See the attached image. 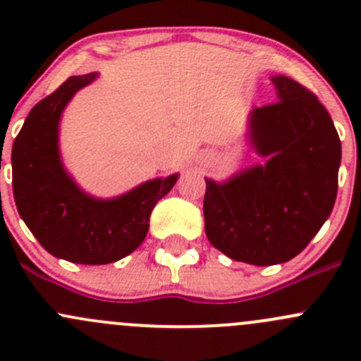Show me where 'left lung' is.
<instances>
[{"label": "left lung", "mask_w": 361, "mask_h": 361, "mask_svg": "<svg viewBox=\"0 0 361 361\" xmlns=\"http://www.w3.org/2000/svg\"><path fill=\"white\" fill-rule=\"evenodd\" d=\"M278 99L255 108L250 140L267 157L231 178L206 180L204 228L232 260L274 265L297 257L330 216L341 140L318 97L288 76H272Z\"/></svg>", "instance_id": "left-lung-1"}]
</instances>
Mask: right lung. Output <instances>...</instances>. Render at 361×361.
I'll return each mask as SVG.
<instances>
[{"instance_id": "1", "label": "right lung", "mask_w": 361, "mask_h": 361, "mask_svg": "<svg viewBox=\"0 0 361 361\" xmlns=\"http://www.w3.org/2000/svg\"><path fill=\"white\" fill-rule=\"evenodd\" d=\"M96 73L69 76L25 118L12 148V187L17 211L39 245L73 264L103 265L133 253L147 238L150 214L178 180L157 178L110 201L76 187L57 147L61 113Z\"/></svg>"}]
</instances>
